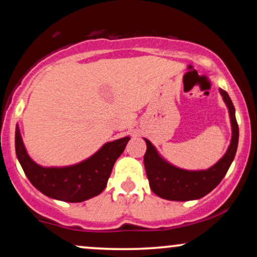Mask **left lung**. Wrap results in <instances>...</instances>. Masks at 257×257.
Segmentation results:
<instances>
[{"label": "left lung", "mask_w": 257, "mask_h": 257, "mask_svg": "<svg viewBox=\"0 0 257 257\" xmlns=\"http://www.w3.org/2000/svg\"><path fill=\"white\" fill-rule=\"evenodd\" d=\"M219 90L228 108L232 138L223 157L213 167L205 170H186L173 166L162 157L156 147L145 139L147 149L144 156V164H145L146 175L152 192L161 198L178 200V202L202 198L220 184L232 164L237 152L239 129H238L235 110L231 98L225 90Z\"/></svg>", "instance_id": "8db88e82"}]
</instances>
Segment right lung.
I'll return each instance as SVG.
<instances>
[{
    "instance_id": "obj_1",
    "label": "right lung",
    "mask_w": 257,
    "mask_h": 257,
    "mask_svg": "<svg viewBox=\"0 0 257 257\" xmlns=\"http://www.w3.org/2000/svg\"><path fill=\"white\" fill-rule=\"evenodd\" d=\"M131 138L106 143L89 158L69 167H42L28 155L19 126L16 128V153L30 182L49 198L79 203L105 190L114 162L124 151Z\"/></svg>"
}]
</instances>
